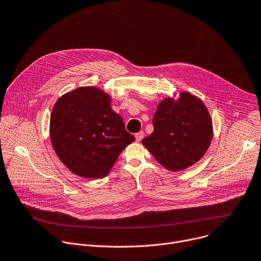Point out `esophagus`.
Listing matches in <instances>:
<instances>
[{"instance_id": "1", "label": "esophagus", "mask_w": 261, "mask_h": 261, "mask_svg": "<svg viewBox=\"0 0 261 261\" xmlns=\"http://www.w3.org/2000/svg\"><path fill=\"white\" fill-rule=\"evenodd\" d=\"M144 136H145V134H144L143 131H139L138 133H136L135 134V139H136L137 143H139V141L144 138Z\"/></svg>"}]
</instances>
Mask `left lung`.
Returning a JSON list of instances; mask_svg holds the SVG:
<instances>
[{"label": "left lung", "mask_w": 261, "mask_h": 261, "mask_svg": "<svg viewBox=\"0 0 261 261\" xmlns=\"http://www.w3.org/2000/svg\"><path fill=\"white\" fill-rule=\"evenodd\" d=\"M154 131L141 143L167 170L178 172L197 163L208 150L213 135L206 105L191 92L164 98L153 117Z\"/></svg>", "instance_id": "obj_1"}]
</instances>
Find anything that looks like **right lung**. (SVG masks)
Segmentation results:
<instances>
[{
	"instance_id": "1",
	"label": "right lung",
	"mask_w": 261,
	"mask_h": 261,
	"mask_svg": "<svg viewBox=\"0 0 261 261\" xmlns=\"http://www.w3.org/2000/svg\"><path fill=\"white\" fill-rule=\"evenodd\" d=\"M110 104L109 93L94 86H81L62 94L53 107V148L61 162L77 176L106 177L123 150L135 140Z\"/></svg>"
}]
</instances>
